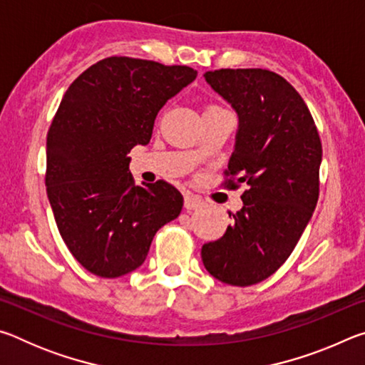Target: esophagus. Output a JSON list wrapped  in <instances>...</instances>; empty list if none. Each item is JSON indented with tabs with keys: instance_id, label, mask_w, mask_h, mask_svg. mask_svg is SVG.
<instances>
[{
	"instance_id": "esophagus-1",
	"label": "esophagus",
	"mask_w": 365,
	"mask_h": 365,
	"mask_svg": "<svg viewBox=\"0 0 365 365\" xmlns=\"http://www.w3.org/2000/svg\"><path fill=\"white\" fill-rule=\"evenodd\" d=\"M202 206V201L200 197H196L193 195H185V209L187 211H193V209H200Z\"/></svg>"
}]
</instances>
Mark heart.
Segmentation results:
<instances>
[{"mask_svg":"<svg viewBox=\"0 0 365 365\" xmlns=\"http://www.w3.org/2000/svg\"><path fill=\"white\" fill-rule=\"evenodd\" d=\"M211 108H215V106H211Z\"/></svg>","mask_w":365,"mask_h":365,"instance_id":"obj_1","label":"heart"}]
</instances>
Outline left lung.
<instances>
[{"mask_svg": "<svg viewBox=\"0 0 365 365\" xmlns=\"http://www.w3.org/2000/svg\"><path fill=\"white\" fill-rule=\"evenodd\" d=\"M205 78L238 114L225 175L248 190L233 224L217 242L202 246L201 257L217 280L250 287L287 261L311 220L322 143L306 103L279 73L219 69Z\"/></svg>", "mask_w": 365, "mask_h": 365, "instance_id": "8db88e82", "label": "left lung"}]
</instances>
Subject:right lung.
I'll list each match as a JSON object with an SVG mask.
<instances>
[{
	"label": "right lung",
	"mask_w": 365,
	"mask_h": 365,
	"mask_svg": "<svg viewBox=\"0 0 365 365\" xmlns=\"http://www.w3.org/2000/svg\"><path fill=\"white\" fill-rule=\"evenodd\" d=\"M196 76L187 66L113 56L67 88L48 130L45 183L61 237L91 274L138 269L156 232L180 214V191L164 180L137 187L127 154L150 143L160 108Z\"/></svg>",
	"instance_id": "add662e5"
}]
</instances>
